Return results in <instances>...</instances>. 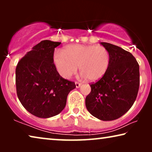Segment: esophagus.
Segmentation results:
<instances>
[{"mask_svg":"<svg viewBox=\"0 0 152 152\" xmlns=\"http://www.w3.org/2000/svg\"><path fill=\"white\" fill-rule=\"evenodd\" d=\"M82 86V84H80V83H78V82H75V86L76 88H80V87Z\"/></svg>","mask_w":152,"mask_h":152,"instance_id":"1","label":"esophagus"}]
</instances>
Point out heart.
I'll use <instances>...</instances> for the list:
<instances>
[{
    "instance_id": "1",
    "label": "heart",
    "mask_w": 152,
    "mask_h": 152,
    "mask_svg": "<svg viewBox=\"0 0 152 152\" xmlns=\"http://www.w3.org/2000/svg\"><path fill=\"white\" fill-rule=\"evenodd\" d=\"M111 56L106 48L101 45L72 44L56 53L53 63L61 77L69 79L77 71L88 82H95L105 75L109 68Z\"/></svg>"
}]
</instances>
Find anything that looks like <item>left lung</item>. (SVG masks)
<instances>
[{"label":"left lung","instance_id":"left-lung-1","mask_svg":"<svg viewBox=\"0 0 152 152\" xmlns=\"http://www.w3.org/2000/svg\"><path fill=\"white\" fill-rule=\"evenodd\" d=\"M111 56L104 76L91 84L85 99L91 115L103 121L118 119L134 104L140 84L139 65L132 53L111 43L101 42Z\"/></svg>","mask_w":152,"mask_h":152}]
</instances>
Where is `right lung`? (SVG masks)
<instances>
[{
  "label": "right lung",
  "instance_id": "right-lung-1",
  "mask_svg": "<svg viewBox=\"0 0 152 152\" xmlns=\"http://www.w3.org/2000/svg\"><path fill=\"white\" fill-rule=\"evenodd\" d=\"M61 42L41 41L18 61L16 68V93L23 107L41 118L63 111L74 82L60 76L53 63L55 48Z\"/></svg>",
  "mask_w": 152,
  "mask_h": 152
}]
</instances>
